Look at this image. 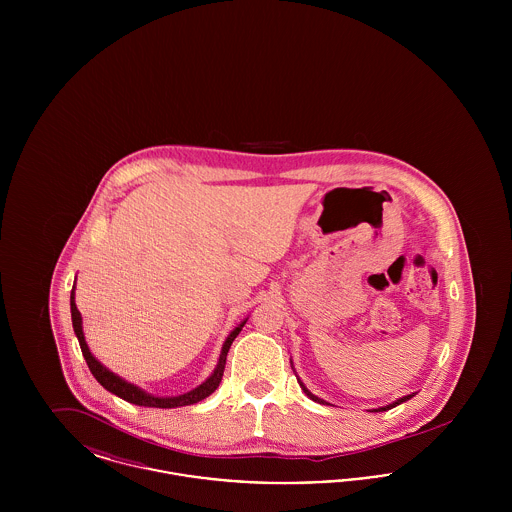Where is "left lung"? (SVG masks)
Wrapping results in <instances>:
<instances>
[{"instance_id": "1", "label": "left lung", "mask_w": 512, "mask_h": 512, "mask_svg": "<svg viewBox=\"0 0 512 512\" xmlns=\"http://www.w3.org/2000/svg\"><path fill=\"white\" fill-rule=\"evenodd\" d=\"M295 372V370H293ZM297 376V374H295ZM297 382H299V386H301V390L305 391V395L309 397V399H313L315 403H320V405H324L326 401L324 399H320V397H317L315 393H311V391L307 390V386L297 378ZM414 393H409V395H403V397H399V399H395L393 403H390V405H386V407H378V409H370L372 413H382V411H390V409H393V407H397V405H401V403H405V401H409L411 397H413ZM326 405H330V403H326Z\"/></svg>"}]
</instances>
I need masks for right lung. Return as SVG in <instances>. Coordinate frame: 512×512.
I'll return each instance as SVG.
<instances>
[{"label": "right lung", "mask_w": 512, "mask_h": 512, "mask_svg": "<svg viewBox=\"0 0 512 512\" xmlns=\"http://www.w3.org/2000/svg\"><path fill=\"white\" fill-rule=\"evenodd\" d=\"M71 318H73V328L78 343H80V349H82V355L88 363L90 372L94 374V378L98 380L99 384L111 393L119 395L124 401L128 403H134V405H140V407H155V409H176V407H186V405H194L197 401L209 397L213 391L219 388L220 380H222V374H224V365H226V355H228V349L232 345V341L236 340V336L242 332L247 318L242 320L230 334L226 341L222 343V349H220L219 363L215 366V370L211 372V376L199 384L194 390L186 391L182 395H174V397H159V395H153V393H147L146 390H142L140 386L124 380L119 374H115L113 370H109L107 366L101 365L98 359L92 355L86 338H84V330H82V315L80 311L76 309V303H74V286L73 292H71Z\"/></svg>", "instance_id": "right-lung-1"}]
</instances>
